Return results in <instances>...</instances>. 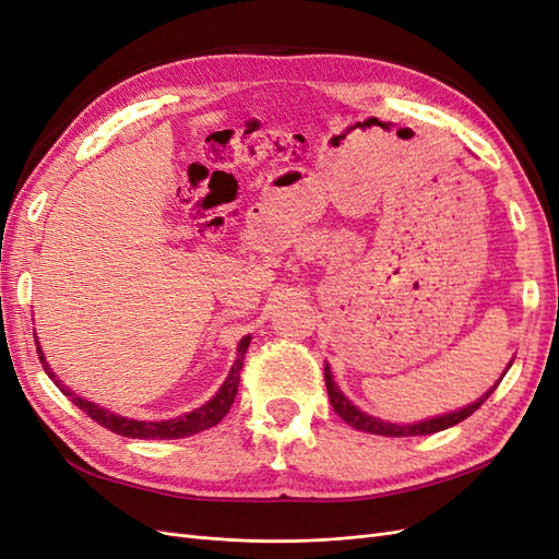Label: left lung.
I'll return each mask as SVG.
<instances>
[{"label": "left lung", "mask_w": 559, "mask_h": 559, "mask_svg": "<svg viewBox=\"0 0 559 559\" xmlns=\"http://www.w3.org/2000/svg\"><path fill=\"white\" fill-rule=\"evenodd\" d=\"M513 364V361H511ZM509 364V368H511ZM506 376V373H503ZM324 380H326V389H329V399H331V405L333 411L341 415V419H345L349 427L359 429V431H366V433H378V436H392V438H405V436H427V433H436V431H443L448 427H454L460 425V421H464L466 417H471L473 413H476L480 405L489 399V394L495 392L497 382L492 389H487V392L476 401L466 405V408L462 411H454V413H448V415H441V417H431V419H425V421H415V425H392V421H382L373 415H368L364 411H359L357 405H354L343 392L341 386H337L333 382V373H331V366L326 364L324 368Z\"/></svg>", "instance_id": "left-lung-1"}]
</instances>
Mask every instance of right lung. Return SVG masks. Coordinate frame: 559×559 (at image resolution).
Listing matches in <instances>:
<instances>
[{"mask_svg":"<svg viewBox=\"0 0 559 559\" xmlns=\"http://www.w3.org/2000/svg\"><path fill=\"white\" fill-rule=\"evenodd\" d=\"M251 343V335H245L240 345H238V359H235V364L230 366V373L226 378V382L222 384V389L205 403L200 405V408H195L193 413L189 415H181V417H175V419H165V421H142V419H130V417H121L116 413H109L107 408H99L97 403H91L86 399L76 396L72 389H67L58 376L50 370V366L46 364V357L44 352L37 343V354H39V361L46 370V376L56 382V386L60 389V392L64 396H70L72 403L76 405V408H81L83 413H86L91 419H95L99 427H105L118 436H126V438H146V441H167V438H183V436H193V433H200L205 431L210 427H216L218 421H222L226 417V413L230 411V405L235 401V394H238V384H240V370H242V361H245V352Z\"/></svg>","mask_w":559,"mask_h":559,"instance_id":"1","label":"right lung"}]
</instances>
